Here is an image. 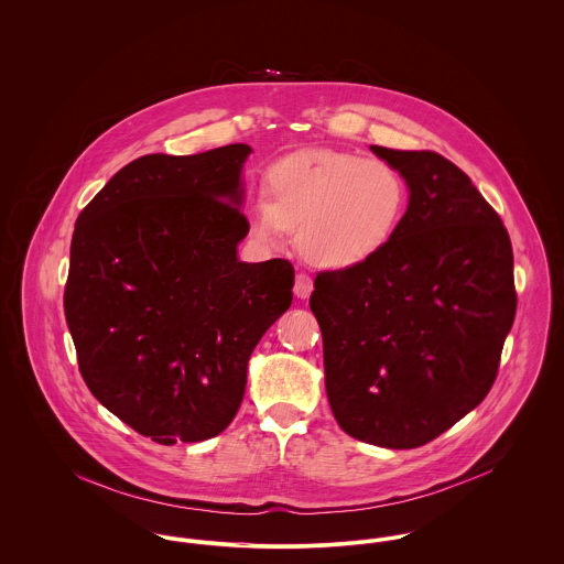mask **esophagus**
<instances>
[{
  "mask_svg": "<svg viewBox=\"0 0 564 564\" xmlns=\"http://www.w3.org/2000/svg\"><path fill=\"white\" fill-rule=\"evenodd\" d=\"M293 291H295L297 300H308L311 293H313V278L306 275V273H300L295 278V289Z\"/></svg>",
  "mask_w": 564,
  "mask_h": 564,
  "instance_id": "esophagus-1",
  "label": "esophagus"
}]
</instances>
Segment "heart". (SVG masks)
Returning <instances> with one entry per match:
<instances>
[{
    "mask_svg": "<svg viewBox=\"0 0 564 564\" xmlns=\"http://www.w3.org/2000/svg\"><path fill=\"white\" fill-rule=\"evenodd\" d=\"M264 199H249L242 217L262 247H280L297 232L300 253L327 271L371 262L402 224L408 186L402 173L378 159L311 150L273 162L262 177Z\"/></svg>",
    "mask_w": 564,
    "mask_h": 564,
    "instance_id": "obj_1",
    "label": "heart"
}]
</instances>
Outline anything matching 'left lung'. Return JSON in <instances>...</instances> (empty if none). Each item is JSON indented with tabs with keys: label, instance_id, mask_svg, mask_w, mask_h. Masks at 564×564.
<instances>
[{
	"label": "left lung",
	"instance_id": "8db88e82",
	"mask_svg": "<svg viewBox=\"0 0 564 564\" xmlns=\"http://www.w3.org/2000/svg\"><path fill=\"white\" fill-rule=\"evenodd\" d=\"M371 152L405 180L402 224L371 262L322 271L311 311L343 432L412 449L471 412L497 378L517 313L512 245L454 162L380 145Z\"/></svg>",
	"mask_w": 564,
	"mask_h": 564
}]
</instances>
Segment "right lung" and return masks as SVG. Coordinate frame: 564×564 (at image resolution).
<instances>
[{
	"label": "right lung",
	"mask_w": 564,
	"mask_h": 564,
	"mask_svg": "<svg viewBox=\"0 0 564 564\" xmlns=\"http://www.w3.org/2000/svg\"><path fill=\"white\" fill-rule=\"evenodd\" d=\"M245 143L150 154L76 221L65 317L97 402L161 445L221 434L247 362L293 302L289 260H239Z\"/></svg>",
	"instance_id": "right-lung-1"
}]
</instances>
